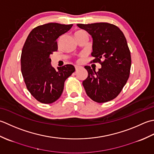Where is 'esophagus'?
Returning <instances> with one entry per match:
<instances>
[{"label":"esophagus","instance_id":"34e87169","mask_svg":"<svg viewBox=\"0 0 154 154\" xmlns=\"http://www.w3.org/2000/svg\"><path fill=\"white\" fill-rule=\"evenodd\" d=\"M80 66H75V69H76V70H77L78 68H80Z\"/></svg>","mask_w":154,"mask_h":154}]
</instances>
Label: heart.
<instances>
[{
    "label": "heart",
    "instance_id": "b5f03b06",
    "mask_svg": "<svg viewBox=\"0 0 154 154\" xmlns=\"http://www.w3.org/2000/svg\"><path fill=\"white\" fill-rule=\"evenodd\" d=\"M83 30H78V31H76V32H75V35H76V34H78V33H80V32H82Z\"/></svg>",
    "mask_w": 154,
    "mask_h": 154
}]
</instances>
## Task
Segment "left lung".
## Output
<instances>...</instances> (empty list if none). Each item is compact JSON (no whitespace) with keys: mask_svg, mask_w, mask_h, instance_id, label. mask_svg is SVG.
Masks as SVG:
<instances>
[{"mask_svg":"<svg viewBox=\"0 0 154 154\" xmlns=\"http://www.w3.org/2000/svg\"><path fill=\"white\" fill-rule=\"evenodd\" d=\"M93 38L92 62L102 66L98 72L85 66L88 76L82 84L87 95L94 102L103 103L118 96L130 76L131 54L125 37L114 24L107 23L78 24ZM105 60L102 61L101 59Z\"/></svg>","mask_w":154,"mask_h":154,"instance_id":"1","label":"left lung"}]
</instances>
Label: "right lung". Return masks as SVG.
Here are the masks:
<instances>
[{
    "label": "right lung",
    "mask_w": 154,
    "mask_h": 154,
    "mask_svg": "<svg viewBox=\"0 0 154 154\" xmlns=\"http://www.w3.org/2000/svg\"><path fill=\"white\" fill-rule=\"evenodd\" d=\"M73 24L48 23L34 28L22 50L21 72L28 90L43 103H51L60 97L64 82L75 71L66 64L56 70L51 66L50 55L58 50L57 38Z\"/></svg>",
    "instance_id": "right-lung-1"
}]
</instances>
